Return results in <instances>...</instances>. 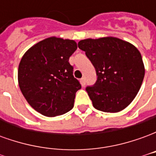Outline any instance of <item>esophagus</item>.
Returning <instances> with one entry per match:
<instances>
[{
	"label": "esophagus",
	"instance_id": "esophagus-1",
	"mask_svg": "<svg viewBox=\"0 0 156 156\" xmlns=\"http://www.w3.org/2000/svg\"><path fill=\"white\" fill-rule=\"evenodd\" d=\"M80 83H81V85L83 87L85 85V78H82L81 79H80Z\"/></svg>",
	"mask_w": 156,
	"mask_h": 156
}]
</instances>
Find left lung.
I'll list each match as a JSON object with an SVG mask.
<instances>
[{"instance_id":"1","label":"left lung","mask_w":156,"mask_h":156,"mask_svg":"<svg viewBox=\"0 0 156 156\" xmlns=\"http://www.w3.org/2000/svg\"><path fill=\"white\" fill-rule=\"evenodd\" d=\"M97 73V81L86 90L93 106L106 113H117L130 105L144 77L140 51L129 41L115 37L87 38L78 42Z\"/></svg>"}]
</instances>
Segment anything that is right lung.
Wrapping results in <instances>:
<instances>
[{"mask_svg":"<svg viewBox=\"0 0 156 156\" xmlns=\"http://www.w3.org/2000/svg\"><path fill=\"white\" fill-rule=\"evenodd\" d=\"M74 40L50 37L26 51L18 67V85L31 107L54 117L73 108L81 84L73 77L69 58L77 49Z\"/></svg>","mask_w":156,"mask_h":156,"instance_id":"obj_1","label":"right lung"}]
</instances>
